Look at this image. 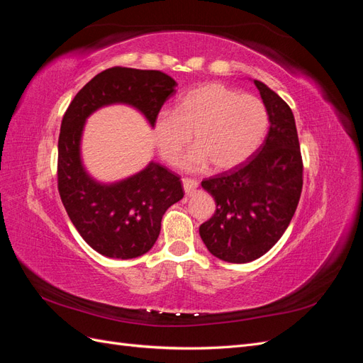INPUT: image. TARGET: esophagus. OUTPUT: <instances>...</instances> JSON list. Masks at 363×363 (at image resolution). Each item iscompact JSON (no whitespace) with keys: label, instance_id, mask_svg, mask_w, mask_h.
<instances>
[{"label":"esophagus","instance_id":"34e87169","mask_svg":"<svg viewBox=\"0 0 363 363\" xmlns=\"http://www.w3.org/2000/svg\"><path fill=\"white\" fill-rule=\"evenodd\" d=\"M196 188H199V182L194 180V179H188V177L183 179V189H184L186 194L195 192Z\"/></svg>","mask_w":363,"mask_h":363}]
</instances>
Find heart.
<instances>
[{"label":"heart","instance_id":"obj_1","mask_svg":"<svg viewBox=\"0 0 363 363\" xmlns=\"http://www.w3.org/2000/svg\"><path fill=\"white\" fill-rule=\"evenodd\" d=\"M268 124V108L259 96L207 83L182 95L174 111H160L152 123V138L169 164L194 138L195 147L180 162L184 169L199 171L208 162L216 169H230L257 150Z\"/></svg>","mask_w":363,"mask_h":363}]
</instances>
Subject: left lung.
Here are the masks:
<instances>
[{
	"label": "left lung",
	"instance_id": "1",
	"mask_svg": "<svg viewBox=\"0 0 363 363\" xmlns=\"http://www.w3.org/2000/svg\"><path fill=\"white\" fill-rule=\"evenodd\" d=\"M268 108L269 130L251 159L201 182L216 211L200 225L207 250L230 263L265 255L288 228L303 189V159L291 107L255 80Z\"/></svg>",
	"mask_w": 363,
	"mask_h": 363
}]
</instances>
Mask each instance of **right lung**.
<instances>
[{
    "mask_svg": "<svg viewBox=\"0 0 363 363\" xmlns=\"http://www.w3.org/2000/svg\"><path fill=\"white\" fill-rule=\"evenodd\" d=\"M174 79L162 71L108 68L83 86L62 119L57 157V188L77 232L100 255L133 259L152 248L167 208L183 199L177 174L151 162L139 174L113 184L92 180L80 159L86 118L107 104L124 103L155 118L175 94Z\"/></svg>",
    "mask_w": 363,
    "mask_h": 363,
    "instance_id": "add662e5",
    "label": "right lung"
}]
</instances>
